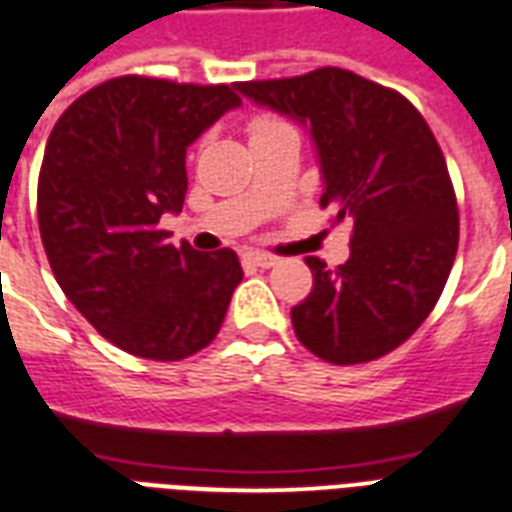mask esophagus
Instances as JSON below:
<instances>
[{
	"instance_id": "34e87169",
	"label": "esophagus",
	"mask_w": 512,
	"mask_h": 512,
	"mask_svg": "<svg viewBox=\"0 0 512 512\" xmlns=\"http://www.w3.org/2000/svg\"><path fill=\"white\" fill-rule=\"evenodd\" d=\"M248 261L261 269H269L277 264V256H272V253H264V251H248Z\"/></svg>"
}]
</instances>
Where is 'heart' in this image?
<instances>
[{
    "label": "heart",
    "mask_w": 512,
    "mask_h": 512,
    "mask_svg": "<svg viewBox=\"0 0 512 512\" xmlns=\"http://www.w3.org/2000/svg\"><path fill=\"white\" fill-rule=\"evenodd\" d=\"M283 125L285 122L272 117V114H259V117H253V120L248 122V133H251V141H253V138L264 136V133H269V130L283 128Z\"/></svg>",
    "instance_id": "1"
}]
</instances>
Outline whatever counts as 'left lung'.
Segmentation results:
<instances>
[{"instance_id": "left-lung-1", "label": "left lung", "mask_w": 512, "mask_h": 512, "mask_svg": "<svg viewBox=\"0 0 512 512\" xmlns=\"http://www.w3.org/2000/svg\"><path fill=\"white\" fill-rule=\"evenodd\" d=\"M235 87L310 128L320 208L352 221L350 259H307L315 283L293 331L334 366L382 358L425 323L457 256V197L433 130L398 90L336 66Z\"/></svg>"}]
</instances>
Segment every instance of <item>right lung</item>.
Instances as JSON below:
<instances>
[{"label": "right lung", "mask_w": 512, "mask_h": 512, "mask_svg": "<svg viewBox=\"0 0 512 512\" xmlns=\"http://www.w3.org/2000/svg\"><path fill=\"white\" fill-rule=\"evenodd\" d=\"M240 106L232 85L106 79L61 114L39 170L47 261L98 334L146 360H181L216 339L243 280L232 248L194 251L160 227L186 194V149Z\"/></svg>", "instance_id": "1"}]
</instances>
